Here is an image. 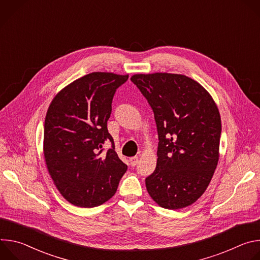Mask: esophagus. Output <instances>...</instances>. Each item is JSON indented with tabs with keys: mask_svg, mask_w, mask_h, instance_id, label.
<instances>
[{
	"mask_svg": "<svg viewBox=\"0 0 260 260\" xmlns=\"http://www.w3.org/2000/svg\"><path fill=\"white\" fill-rule=\"evenodd\" d=\"M139 161V157L138 156H133L129 158V162H131V166L132 167H135Z\"/></svg>",
	"mask_w": 260,
	"mask_h": 260,
	"instance_id": "obj_1",
	"label": "esophagus"
}]
</instances>
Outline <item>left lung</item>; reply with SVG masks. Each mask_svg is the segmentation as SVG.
I'll use <instances>...</instances> for the list:
<instances>
[{"label": "left lung", "mask_w": 260, "mask_h": 260, "mask_svg": "<svg viewBox=\"0 0 260 260\" xmlns=\"http://www.w3.org/2000/svg\"><path fill=\"white\" fill-rule=\"evenodd\" d=\"M131 80L153 110L159 141L156 168L145 180L147 191L165 209L190 206L206 191L218 164V108L185 75L136 74Z\"/></svg>", "instance_id": "left-lung-1"}]
</instances>
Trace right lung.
I'll return each mask as SVG.
<instances>
[{"label": "right lung", "instance_id": "obj_1", "mask_svg": "<svg viewBox=\"0 0 260 260\" xmlns=\"http://www.w3.org/2000/svg\"><path fill=\"white\" fill-rule=\"evenodd\" d=\"M127 79L113 73L87 74L62 88L48 108L46 166L60 194L74 206L92 208L110 200L127 170L107 128L115 91ZM106 140L113 147L101 156Z\"/></svg>", "mask_w": 260, "mask_h": 260}]
</instances>
